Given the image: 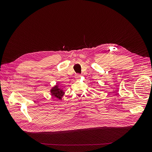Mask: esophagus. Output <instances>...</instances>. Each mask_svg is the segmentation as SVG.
Listing matches in <instances>:
<instances>
[{"label": "esophagus", "mask_w": 152, "mask_h": 152, "mask_svg": "<svg viewBox=\"0 0 152 152\" xmlns=\"http://www.w3.org/2000/svg\"><path fill=\"white\" fill-rule=\"evenodd\" d=\"M80 77V75L79 73H76V74L75 77H76V79H78V78H79Z\"/></svg>", "instance_id": "34e87169"}]
</instances>
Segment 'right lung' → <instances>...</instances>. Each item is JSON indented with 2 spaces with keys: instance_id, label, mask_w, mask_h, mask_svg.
<instances>
[{
  "instance_id": "add662e5",
  "label": "right lung",
  "mask_w": 152,
  "mask_h": 152,
  "mask_svg": "<svg viewBox=\"0 0 152 152\" xmlns=\"http://www.w3.org/2000/svg\"><path fill=\"white\" fill-rule=\"evenodd\" d=\"M51 93H52V95L54 96V97L59 99H61L64 95V92L62 90L60 89V87H58L57 85L52 89Z\"/></svg>"
}]
</instances>
